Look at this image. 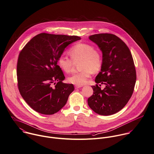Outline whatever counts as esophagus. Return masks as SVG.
Segmentation results:
<instances>
[{"instance_id": "34e87169", "label": "esophagus", "mask_w": 154, "mask_h": 154, "mask_svg": "<svg viewBox=\"0 0 154 154\" xmlns=\"http://www.w3.org/2000/svg\"><path fill=\"white\" fill-rule=\"evenodd\" d=\"M81 87H82V86L81 85H75V89H78V88H81Z\"/></svg>"}]
</instances>
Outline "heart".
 Instances as JSON below:
<instances>
[{"label":"heart","mask_w":154,"mask_h":154,"mask_svg":"<svg viewBox=\"0 0 154 154\" xmlns=\"http://www.w3.org/2000/svg\"><path fill=\"white\" fill-rule=\"evenodd\" d=\"M72 59L61 55L58 59L60 67L66 73L72 71L74 63L81 60V69L78 73L69 77L68 81L76 85H82L87 83L93 72L100 70L102 66V57L100 52L87 43H79L73 46L69 51Z\"/></svg>","instance_id":"1"}]
</instances>
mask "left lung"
Returning a JSON list of instances; mask_svg holds the SVG:
<instances>
[{
	"instance_id": "obj_1",
	"label": "left lung",
	"mask_w": 154,
	"mask_h": 154,
	"mask_svg": "<svg viewBox=\"0 0 154 154\" xmlns=\"http://www.w3.org/2000/svg\"><path fill=\"white\" fill-rule=\"evenodd\" d=\"M102 52L100 72L96 76L93 94L87 101L96 113L109 116L121 110L130 99L136 82V71L132 54L126 45L111 34L90 35ZM106 85L101 90L97 85Z\"/></svg>"
}]
</instances>
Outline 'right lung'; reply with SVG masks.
I'll use <instances>...</instances> for the list:
<instances>
[{
	"mask_svg": "<svg viewBox=\"0 0 154 154\" xmlns=\"http://www.w3.org/2000/svg\"><path fill=\"white\" fill-rule=\"evenodd\" d=\"M80 39L75 35L41 33L21 51L17 64L18 88L35 111L54 114L66 105L75 88L73 84L63 82L65 76L58 59L67 46Z\"/></svg>",
	"mask_w": 154,
	"mask_h": 154,
	"instance_id": "1",
	"label": "right lung"
}]
</instances>
